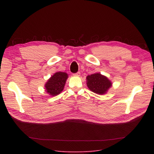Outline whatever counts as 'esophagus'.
<instances>
[{"label": "esophagus", "instance_id": "esophagus-1", "mask_svg": "<svg viewBox=\"0 0 154 154\" xmlns=\"http://www.w3.org/2000/svg\"><path fill=\"white\" fill-rule=\"evenodd\" d=\"M74 76H79L80 75V72H77L76 73H74L73 74Z\"/></svg>", "mask_w": 154, "mask_h": 154}]
</instances>
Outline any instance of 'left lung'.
<instances>
[{
	"label": "left lung",
	"instance_id": "left-lung-1",
	"mask_svg": "<svg viewBox=\"0 0 154 154\" xmlns=\"http://www.w3.org/2000/svg\"><path fill=\"white\" fill-rule=\"evenodd\" d=\"M87 85L93 92L103 94L112 86V83L105 76L100 73H95L87 76Z\"/></svg>",
	"mask_w": 154,
	"mask_h": 154
}]
</instances>
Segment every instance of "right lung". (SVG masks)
<instances>
[{"instance_id": "1", "label": "right lung", "mask_w": 154, "mask_h": 154, "mask_svg": "<svg viewBox=\"0 0 154 154\" xmlns=\"http://www.w3.org/2000/svg\"><path fill=\"white\" fill-rule=\"evenodd\" d=\"M67 78L68 75L66 72H56L46 83L45 85L46 91L53 96L59 94L63 91Z\"/></svg>"}]
</instances>
